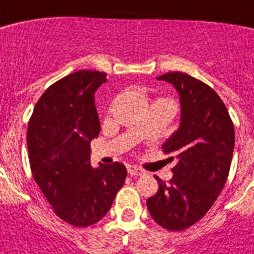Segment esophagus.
I'll list each match as a JSON object with an SVG mask.
<instances>
[{"label":"esophagus","instance_id":"1","mask_svg":"<svg viewBox=\"0 0 254 254\" xmlns=\"http://www.w3.org/2000/svg\"><path fill=\"white\" fill-rule=\"evenodd\" d=\"M127 173L130 174V176H142L144 172L142 169H139L138 167H134V165H127Z\"/></svg>","mask_w":254,"mask_h":254}]
</instances>
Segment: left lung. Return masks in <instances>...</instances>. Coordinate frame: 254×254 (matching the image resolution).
Returning <instances> with one entry per match:
<instances>
[{
  "label": "left lung",
  "instance_id": "8db88e82",
  "mask_svg": "<svg viewBox=\"0 0 254 254\" xmlns=\"http://www.w3.org/2000/svg\"><path fill=\"white\" fill-rule=\"evenodd\" d=\"M180 95V127L163 144L176 159L169 183L155 177L159 190L147 199L156 223L182 231L205 216L225 186L235 146L234 125L217 93L182 72L156 77Z\"/></svg>",
  "mask_w": 254,
  "mask_h": 254
}]
</instances>
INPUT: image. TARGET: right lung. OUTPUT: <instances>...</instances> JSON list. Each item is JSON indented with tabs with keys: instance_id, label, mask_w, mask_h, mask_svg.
<instances>
[{
	"instance_id": "right-lung-1",
	"label": "right lung",
	"mask_w": 254,
	"mask_h": 254,
	"mask_svg": "<svg viewBox=\"0 0 254 254\" xmlns=\"http://www.w3.org/2000/svg\"><path fill=\"white\" fill-rule=\"evenodd\" d=\"M106 81L98 71L68 74L41 95L28 124L33 178L57 216L77 227L107 214L127 174L121 163L90 164V142L101 131L94 94Z\"/></svg>"
}]
</instances>
